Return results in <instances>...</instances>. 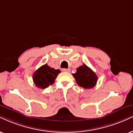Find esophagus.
I'll return each mask as SVG.
<instances>
[{"label": "esophagus", "mask_w": 133, "mask_h": 133, "mask_svg": "<svg viewBox=\"0 0 133 133\" xmlns=\"http://www.w3.org/2000/svg\"><path fill=\"white\" fill-rule=\"evenodd\" d=\"M62 71H64V72H70V70L68 68V69H66V68H63V69L62 70Z\"/></svg>", "instance_id": "34e87169"}]
</instances>
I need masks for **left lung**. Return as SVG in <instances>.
<instances>
[{
  "label": "left lung",
  "mask_w": 133,
  "mask_h": 133,
  "mask_svg": "<svg viewBox=\"0 0 133 133\" xmlns=\"http://www.w3.org/2000/svg\"><path fill=\"white\" fill-rule=\"evenodd\" d=\"M73 76L77 84L85 89L94 88L98 79L96 73L84 64L77 68L76 72L73 73Z\"/></svg>",
  "instance_id": "8db88e82"
}]
</instances>
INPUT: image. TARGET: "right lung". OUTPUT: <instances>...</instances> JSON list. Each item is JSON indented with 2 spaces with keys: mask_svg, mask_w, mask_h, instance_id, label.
<instances>
[{
  "mask_svg": "<svg viewBox=\"0 0 133 133\" xmlns=\"http://www.w3.org/2000/svg\"><path fill=\"white\" fill-rule=\"evenodd\" d=\"M60 73V70H55L45 64L34 72L32 79L37 88L45 89L49 85L54 84L57 75Z\"/></svg>",
  "mask_w": 133,
  "mask_h": 133,
  "instance_id": "right-lung-1",
  "label": "right lung"
}]
</instances>
